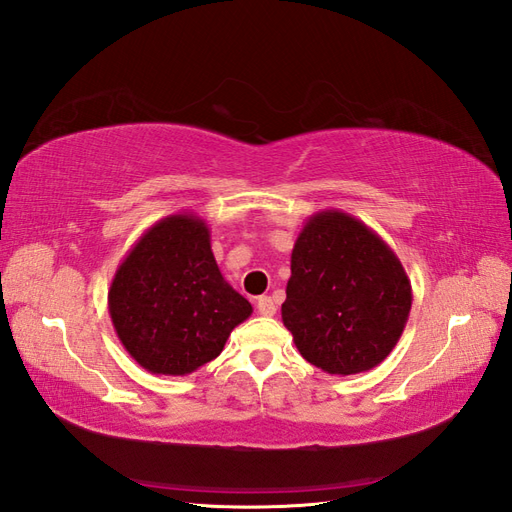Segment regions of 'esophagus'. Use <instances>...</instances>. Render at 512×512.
I'll list each match as a JSON object with an SVG mask.
<instances>
[{
  "label": "esophagus",
  "instance_id": "1",
  "mask_svg": "<svg viewBox=\"0 0 512 512\" xmlns=\"http://www.w3.org/2000/svg\"><path fill=\"white\" fill-rule=\"evenodd\" d=\"M257 311H259V315L272 317V315L276 313V304H274V300H272L270 296H261V298L257 300Z\"/></svg>",
  "mask_w": 512,
  "mask_h": 512
}]
</instances>
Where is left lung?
<instances>
[{"mask_svg":"<svg viewBox=\"0 0 512 512\" xmlns=\"http://www.w3.org/2000/svg\"><path fill=\"white\" fill-rule=\"evenodd\" d=\"M412 309V283L392 248L341 210H321L291 251L283 324L306 362L356 375L384 362Z\"/></svg>","mask_w":512,"mask_h":512,"instance_id":"8db88e82","label":"left lung"}]
</instances>
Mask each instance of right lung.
Wrapping results in <instances>:
<instances>
[{"label":"right lung","instance_id":"add662e5","mask_svg":"<svg viewBox=\"0 0 512 512\" xmlns=\"http://www.w3.org/2000/svg\"><path fill=\"white\" fill-rule=\"evenodd\" d=\"M118 339L152 375H188L223 352L253 306L233 289L197 214H169L126 253L109 287Z\"/></svg>","mask_w":512,"mask_h":512}]
</instances>
